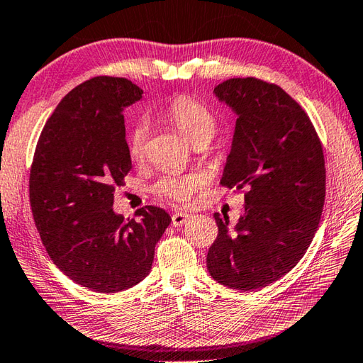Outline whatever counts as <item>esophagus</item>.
I'll list each match as a JSON object with an SVG mask.
<instances>
[{
  "label": "esophagus",
  "instance_id": "obj_1",
  "mask_svg": "<svg viewBox=\"0 0 363 363\" xmlns=\"http://www.w3.org/2000/svg\"><path fill=\"white\" fill-rule=\"evenodd\" d=\"M190 220V215L189 213H184V212H176L172 216V224L174 227H182L185 223Z\"/></svg>",
  "mask_w": 363,
  "mask_h": 363
}]
</instances>
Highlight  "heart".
I'll list each match as a JSON object with an SVG mask.
<instances>
[{
    "label": "heart",
    "instance_id": "b5f03b06",
    "mask_svg": "<svg viewBox=\"0 0 363 363\" xmlns=\"http://www.w3.org/2000/svg\"><path fill=\"white\" fill-rule=\"evenodd\" d=\"M164 116L196 147L206 145L212 140L218 128L213 113L190 97L174 99L167 106ZM147 134V125L143 122H138L131 128L128 134V151L133 159H140L145 155ZM202 184H204V178L198 173H168L153 185V193L159 198L184 206L189 204L193 193Z\"/></svg>",
    "mask_w": 363,
    "mask_h": 363
}]
</instances>
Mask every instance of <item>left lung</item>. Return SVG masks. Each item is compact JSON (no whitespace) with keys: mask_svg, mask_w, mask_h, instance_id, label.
I'll use <instances>...</instances> for the list:
<instances>
[{"mask_svg":"<svg viewBox=\"0 0 363 363\" xmlns=\"http://www.w3.org/2000/svg\"><path fill=\"white\" fill-rule=\"evenodd\" d=\"M213 92L238 114L220 184L244 191L246 212L230 230L215 213L207 269L232 289H259L296 267L317 232L326 191L322 142L305 109L274 83L237 77Z\"/></svg>","mask_w":363,"mask_h":363,"instance_id":"8db88e82","label":"left lung"}]
</instances>
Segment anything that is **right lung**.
I'll list each match as a JSON object with an SVG mask.
<instances>
[{
  "label": "right lung",
  "instance_id": "add662e5",
  "mask_svg": "<svg viewBox=\"0 0 363 363\" xmlns=\"http://www.w3.org/2000/svg\"><path fill=\"white\" fill-rule=\"evenodd\" d=\"M140 97L123 77L80 83L49 117L33 153L29 199L43 246L66 277L96 292L140 283L172 223L155 206L139 208V220L113 210L114 190L131 170L122 111Z\"/></svg>",
  "mask_w": 363,
  "mask_h": 363
}]
</instances>
